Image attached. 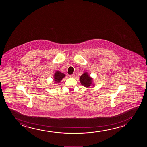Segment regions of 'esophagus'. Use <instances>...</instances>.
I'll use <instances>...</instances> for the list:
<instances>
[{"label":"esophagus","mask_w":147,"mask_h":147,"mask_svg":"<svg viewBox=\"0 0 147 147\" xmlns=\"http://www.w3.org/2000/svg\"><path fill=\"white\" fill-rule=\"evenodd\" d=\"M69 76L70 77H74L75 76V75L74 74H73L69 75Z\"/></svg>","instance_id":"1"}]
</instances>
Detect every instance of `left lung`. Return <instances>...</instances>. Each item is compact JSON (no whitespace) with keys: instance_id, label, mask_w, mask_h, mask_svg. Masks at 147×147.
Returning <instances> with one entry per match:
<instances>
[{"instance_id":"1","label":"left lung","mask_w":147,"mask_h":147,"mask_svg":"<svg viewBox=\"0 0 147 147\" xmlns=\"http://www.w3.org/2000/svg\"><path fill=\"white\" fill-rule=\"evenodd\" d=\"M79 79H80L81 85H82L83 86H84L85 87L88 88L91 86H94V83L93 82V79L92 77H91L89 75H88L87 72L84 73L81 76Z\"/></svg>"}]
</instances>
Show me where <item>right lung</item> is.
<instances>
[{
	"label": "right lung",
	"mask_w": 147,
	"mask_h": 147,
	"mask_svg": "<svg viewBox=\"0 0 147 147\" xmlns=\"http://www.w3.org/2000/svg\"><path fill=\"white\" fill-rule=\"evenodd\" d=\"M65 76H66L65 74H63V73L59 71H57L55 72L54 75L53 79H54V82H55V83H59L62 80V79L64 78V77Z\"/></svg>",
	"instance_id": "add662e5"
}]
</instances>
